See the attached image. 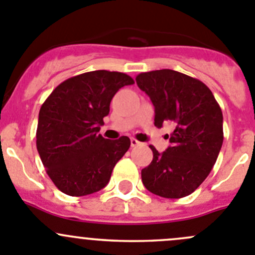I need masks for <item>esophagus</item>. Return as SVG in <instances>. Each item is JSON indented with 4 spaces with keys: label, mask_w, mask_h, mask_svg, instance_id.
<instances>
[{
    "label": "esophagus",
    "mask_w": 255,
    "mask_h": 255,
    "mask_svg": "<svg viewBox=\"0 0 255 255\" xmlns=\"http://www.w3.org/2000/svg\"><path fill=\"white\" fill-rule=\"evenodd\" d=\"M130 145H132V147H138V145H140V142L135 139V138H132V139H130Z\"/></svg>",
    "instance_id": "1"
}]
</instances>
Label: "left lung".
I'll return each instance as SVG.
<instances>
[{"mask_svg":"<svg viewBox=\"0 0 255 255\" xmlns=\"http://www.w3.org/2000/svg\"><path fill=\"white\" fill-rule=\"evenodd\" d=\"M137 85L154 106V126L175 125L170 145L142 169V182L163 198L189 196L204 182L223 144V115L212 91L199 80L173 70L139 73Z\"/></svg>","mask_w":255,"mask_h":255,"instance_id":"left-lung-1","label":"left lung"}]
</instances>
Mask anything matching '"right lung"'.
<instances>
[{
    "label": "right lung",
    "instance_id": "obj_1",
    "mask_svg": "<svg viewBox=\"0 0 255 255\" xmlns=\"http://www.w3.org/2000/svg\"><path fill=\"white\" fill-rule=\"evenodd\" d=\"M133 83L126 73L92 71L63 81L44 101L38 115L37 150L61 192L87 196L110 182L130 139L127 135L106 139L98 132L113 96Z\"/></svg>",
    "mask_w": 255,
    "mask_h": 255
}]
</instances>
